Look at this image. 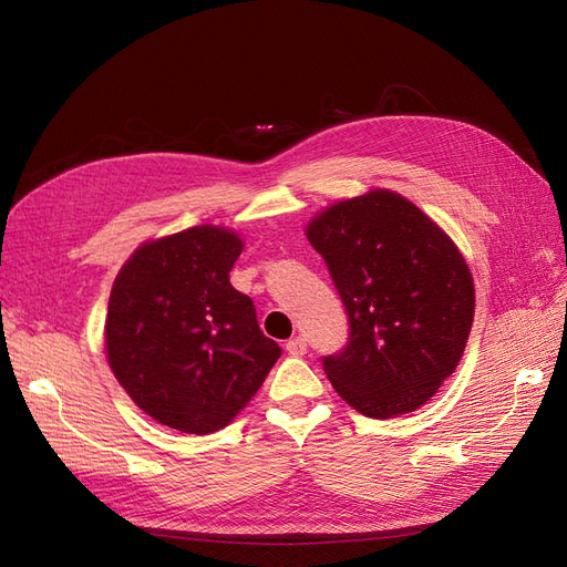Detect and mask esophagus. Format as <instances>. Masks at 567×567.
Wrapping results in <instances>:
<instances>
[{"label":"esophagus","mask_w":567,"mask_h":567,"mask_svg":"<svg viewBox=\"0 0 567 567\" xmlns=\"http://www.w3.org/2000/svg\"><path fill=\"white\" fill-rule=\"evenodd\" d=\"M286 352L293 354V357H302V354L307 352V340H305L302 336L290 338V340L286 342Z\"/></svg>","instance_id":"34e87169"}]
</instances>
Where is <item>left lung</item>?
I'll return each instance as SVG.
<instances>
[{
  "instance_id": "left-lung-1",
  "label": "left lung",
  "mask_w": 567,
  "mask_h": 567,
  "mask_svg": "<svg viewBox=\"0 0 567 567\" xmlns=\"http://www.w3.org/2000/svg\"><path fill=\"white\" fill-rule=\"evenodd\" d=\"M350 317L348 346L323 357L336 392L359 414L416 411L466 350L475 288L461 250L404 196L333 203L305 229Z\"/></svg>"
}]
</instances>
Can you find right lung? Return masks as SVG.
Instances as JSON below:
<instances>
[{"label": "right lung", "instance_id": "obj_1", "mask_svg": "<svg viewBox=\"0 0 567 567\" xmlns=\"http://www.w3.org/2000/svg\"><path fill=\"white\" fill-rule=\"evenodd\" d=\"M241 250L231 229H184L136 248L111 288V371L144 414L188 435L229 425L281 357L229 284Z\"/></svg>", "mask_w": 567, "mask_h": 567}]
</instances>
